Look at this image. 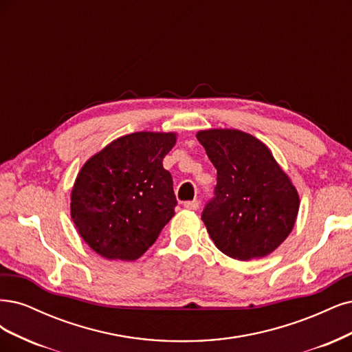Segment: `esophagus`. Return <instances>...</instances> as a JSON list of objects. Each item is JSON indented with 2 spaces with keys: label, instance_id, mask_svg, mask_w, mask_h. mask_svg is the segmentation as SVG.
<instances>
[{
  "label": "esophagus",
  "instance_id": "esophagus-1",
  "mask_svg": "<svg viewBox=\"0 0 352 352\" xmlns=\"http://www.w3.org/2000/svg\"><path fill=\"white\" fill-rule=\"evenodd\" d=\"M184 208L188 210H197L199 209V200H190L184 203Z\"/></svg>",
  "mask_w": 352,
  "mask_h": 352
}]
</instances>
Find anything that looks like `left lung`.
I'll list each match as a JSON object with an SVG mask.
<instances>
[{
	"instance_id": "left-lung-1",
	"label": "left lung",
	"mask_w": 352,
	"mask_h": 352,
	"mask_svg": "<svg viewBox=\"0 0 352 352\" xmlns=\"http://www.w3.org/2000/svg\"><path fill=\"white\" fill-rule=\"evenodd\" d=\"M197 140L217 168L213 197L201 213L219 250L238 260L265 257L294 228L296 187L267 146L240 130H203Z\"/></svg>"
}]
</instances>
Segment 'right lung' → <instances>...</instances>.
<instances>
[{"label":"right lung","instance_id":"add662e5","mask_svg":"<svg viewBox=\"0 0 352 352\" xmlns=\"http://www.w3.org/2000/svg\"><path fill=\"white\" fill-rule=\"evenodd\" d=\"M175 133L122 135L94 155L72 191V218L87 245L109 260H135L174 217L173 177L162 165Z\"/></svg>","mask_w":352,"mask_h":352}]
</instances>
